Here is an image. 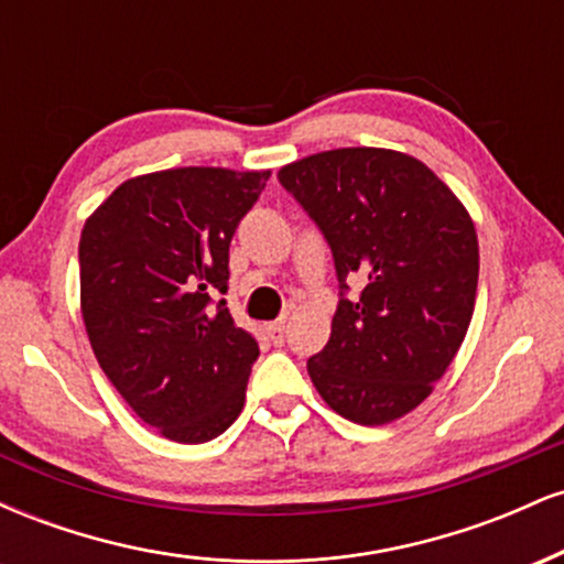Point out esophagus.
<instances>
[{
  "label": "esophagus",
  "instance_id": "1",
  "mask_svg": "<svg viewBox=\"0 0 564 564\" xmlns=\"http://www.w3.org/2000/svg\"><path fill=\"white\" fill-rule=\"evenodd\" d=\"M268 334H270V339L275 341V345H283V339H286V321L270 323Z\"/></svg>",
  "mask_w": 564,
  "mask_h": 564
}]
</instances>
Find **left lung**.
<instances>
[{"label":"left lung","instance_id":"obj_1","mask_svg":"<svg viewBox=\"0 0 564 564\" xmlns=\"http://www.w3.org/2000/svg\"><path fill=\"white\" fill-rule=\"evenodd\" d=\"M278 180L332 246L339 304L328 345L307 360L321 398L355 424L413 411L456 358L475 313V223L419 159L339 148ZM359 294L348 296V286Z\"/></svg>","mask_w":564,"mask_h":564}]
</instances>
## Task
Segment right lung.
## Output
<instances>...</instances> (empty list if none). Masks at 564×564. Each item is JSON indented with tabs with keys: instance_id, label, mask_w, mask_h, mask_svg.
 Listing matches in <instances>:
<instances>
[{
	"instance_id": "add662e5",
	"label": "right lung",
	"mask_w": 564,
	"mask_h": 564,
	"mask_svg": "<svg viewBox=\"0 0 564 564\" xmlns=\"http://www.w3.org/2000/svg\"><path fill=\"white\" fill-rule=\"evenodd\" d=\"M270 172L185 166L127 180L84 223L82 315L129 408L174 443L236 422L260 345L228 302L230 241Z\"/></svg>"
}]
</instances>
